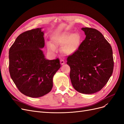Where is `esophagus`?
Segmentation results:
<instances>
[{
    "label": "esophagus",
    "mask_w": 124,
    "mask_h": 124,
    "mask_svg": "<svg viewBox=\"0 0 124 124\" xmlns=\"http://www.w3.org/2000/svg\"><path fill=\"white\" fill-rule=\"evenodd\" d=\"M60 62H61V64L62 65H64L65 63V61H63V60H62V59H61V60H60Z\"/></svg>",
    "instance_id": "1"
}]
</instances>
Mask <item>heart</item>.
<instances>
[{"label":"heart","mask_w":124,"mask_h":124,"mask_svg":"<svg viewBox=\"0 0 124 124\" xmlns=\"http://www.w3.org/2000/svg\"><path fill=\"white\" fill-rule=\"evenodd\" d=\"M52 41L56 46H62V51L65 55H72L78 50L81 43V36L78 33L70 31H65L61 34L55 36ZM48 50L50 52L55 51V47L52 44H47Z\"/></svg>","instance_id":"b5f03b06"}]
</instances>
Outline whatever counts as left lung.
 <instances>
[{
    "mask_svg": "<svg viewBox=\"0 0 124 124\" xmlns=\"http://www.w3.org/2000/svg\"><path fill=\"white\" fill-rule=\"evenodd\" d=\"M86 35L78 50L69 56L70 78L74 88L79 93L92 94L100 91L113 71V52L110 43L96 29H81Z\"/></svg>",
    "mask_w": 124,
    "mask_h": 124,
    "instance_id": "left-lung-1",
    "label": "left lung"
}]
</instances>
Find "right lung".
Returning <instances> with one entry per match:
<instances>
[{
  "instance_id": "1",
  "label": "right lung",
  "mask_w": 124,
  "mask_h": 124,
  "mask_svg": "<svg viewBox=\"0 0 124 124\" xmlns=\"http://www.w3.org/2000/svg\"><path fill=\"white\" fill-rule=\"evenodd\" d=\"M42 28L26 31L18 36L9 52V72L18 90L31 98L49 93L53 78L61 68L59 60H48L43 51L44 32Z\"/></svg>"
}]
</instances>
